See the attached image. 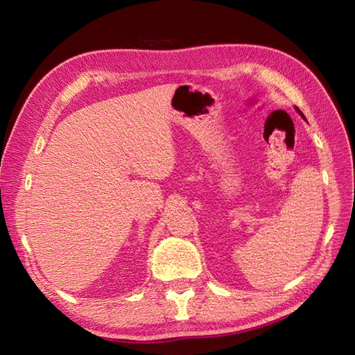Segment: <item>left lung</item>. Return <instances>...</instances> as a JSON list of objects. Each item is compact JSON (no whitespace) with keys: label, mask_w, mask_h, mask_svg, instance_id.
<instances>
[{"label":"left lung","mask_w":355,"mask_h":355,"mask_svg":"<svg viewBox=\"0 0 355 355\" xmlns=\"http://www.w3.org/2000/svg\"><path fill=\"white\" fill-rule=\"evenodd\" d=\"M296 110H297V113H299V114H300V116H302V117H303V119H305V116H303V113H302V111H300V110H299V108H297V107H296Z\"/></svg>","instance_id":"1"}]
</instances>
